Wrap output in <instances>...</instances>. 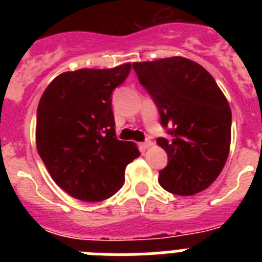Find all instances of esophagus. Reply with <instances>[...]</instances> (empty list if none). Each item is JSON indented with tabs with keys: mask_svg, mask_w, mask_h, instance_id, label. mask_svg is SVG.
<instances>
[{
	"mask_svg": "<svg viewBox=\"0 0 262 262\" xmlns=\"http://www.w3.org/2000/svg\"><path fill=\"white\" fill-rule=\"evenodd\" d=\"M152 144H154V143H152L151 140H145V142L140 143V148H142V149H148L149 147H152Z\"/></svg>",
	"mask_w": 262,
	"mask_h": 262,
	"instance_id": "obj_1",
	"label": "esophagus"
}]
</instances>
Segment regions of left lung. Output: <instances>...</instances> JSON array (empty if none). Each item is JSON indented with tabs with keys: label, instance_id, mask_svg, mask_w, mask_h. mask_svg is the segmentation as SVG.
I'll use <instances>...</instances> for the list:
<instances>
[{
	"label": "left lung",
	"instance_id": "obj_1",
	"mask_svg": "<svg viewBox=\"0 0 262 262\" xmlns=\"http://www.w3.org/2000/svg\"><path fill=\"white\" fill-rule=\"evenodd\" d=\"M133 68L166 129L156 140L168 154L159 184L177 195L207 189L230 152L232 114L224 94L203 67L181 56L134 62Z\"/></svg>",
	"mask_w": 262,
	"mask_h": 262
}]
</instances>
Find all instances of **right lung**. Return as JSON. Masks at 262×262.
<instances>
[{
  "label": "right lung",
  "instance_id": "right-lung-1",
  "mask_svg": "<svg viewBox=\"0 0 262 262\" xmlns=\"http://www.w3.org/2000/svg\"><path fill=\"white\" fill-rule=\"evenodd\" d=\"M131 64L78 69L57 76L36 111V148L53 181L69 195L98 202L114 195L140 152L115 135L111 96Z\"/></svg>",
  "mask_w": 262,
  "mask_h": 262
}]
</instances>
